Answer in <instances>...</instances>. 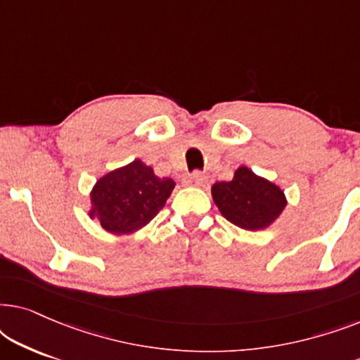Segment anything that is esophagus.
<instances>
[{"label": "esophagus", "instance_id": "1", "mask_svg": "<svg viewBox=\"0 0 360 360\" xmlns=\"http://www.w3.org/2000/svg\"><path fill=\"white\" fill-rule=\"evenodd\" d=\"M186 184L190 186H203L206 184V176L203 174H200V172H195V174H191L188 176Z\"/></svg>", "mask_w": 360, "mask_h": 360}]
</instances>
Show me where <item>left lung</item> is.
Here are the masks:
<instances>
[{"instance_id": "left-lung-1", "label": "left lung", "mask_w": 360, "mask_h": 360, "mask_svg": "<svg viewBox=\"0 0 360 360\" xmlns=\"http://www.w3.org/2000/svg\"><path fill=\"white\" fill-rule=\"evenodd\" d=\"M214 205L229 223L245 231H262L272 226L287 206V196L274 181L240 165L233 180L211 186Z\"/></svg>"}]
</instances>
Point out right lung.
I'll list each match as a JSON object with an SVG mask.
<instances>
[{"mask_svg":"<svg viewBox=\"0 0 360 360\" xmlns=\"http://www.w3.org/2000/svg\"><path fill=\"white\" fill-rule=\"evenodd\" d=\"M174 188V180L160 179L152 167L136 159L96 180L90 191L88 216L106 233L132 234L155 218Z\"/></svg>","mask_w":360,"mask_h":360,"instance_id":"right-lung-1","label":"right lung"}]
</instances>
